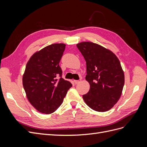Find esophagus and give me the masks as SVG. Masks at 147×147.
Segmentation results:
<instances>
[{
	"label": "esophagus",
	"mask_w": 147,
	"mask_h": 147,
	"mask_svg": "<svg viewBox=\"0 0 147 147\" xmlns=\"http://www.w3.org/2000/svg\"><path fill=\"white\" fill-rule=\"evenodd\" d=\"M80 81H81V80H74V83H75V84H78L80 82Z\"/></svg>",
	"instance_id": "obj_1"
}]
</instances>
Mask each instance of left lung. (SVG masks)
Returning <instances> with one entry per match:
<instances>
[{
	"label": "left lung",
	"mask_w": 147,
	"mask_h": 147,
	"mask_svg": "<svg viewBox=\"0 0 147 147\" xmlns=\"http://www.w3.org/2000/svg\"><path fill=\"white\" fill-rule=\"evenodd\" d=\"M86 63V80L90 91L83 95L88 107L97 112L112 109L119 100L124 75L117 56L98 44L84 42L77 45Z\"/></svg>",
	"instance_id": "1"
}]
</instances>
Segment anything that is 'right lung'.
Instances as JSON below:
<instances>
[{
    "instance_id": "1",
    "label": "right lung",
    "mask_w": 147,
    "mask_h": 147,
    "mask_svg": "<svg viewBox=\"0 0 147 147\" xmlns=\"http://www.w3.org/2000/svg\"><path fill=\"white\" fill-rule=\"evenodd\" d=\"M65 48L64 43L48 45L34 53L26 64L24 91L31 105L42 113L50 114L58 109L72 86L62 78L59 62Z\"/></svg>"
}]
</instances>
